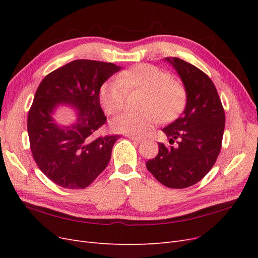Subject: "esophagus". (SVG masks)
Listing matches in <instances>:
<instances>
[{
  "instance_id": "obj_1",
  "label": "esophagus",
  "mask_w": 258,
  "mask_h": 258,
  "mask_svg": "<svg viewBox=\"0 0 258 258\" xmlns=\"http://www.w3.org/2000/svg\"><path fill=\"white\" fill-rule=\"evenodd\" d=\"M127 137H128L130 140H132V141H135V142H137V143H140V142H142V141H143V139H142V138H140V137L130 136V135H128Z\"/></svg>"
}]
</instances>
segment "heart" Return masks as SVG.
I'll use <instances>...</instances> for the list:
<instances>
[{"mask_svg":"<svg viewBox=\"0 0 258 258\" xmlns=\"http://www.w3.org/2000/svg\"><path fill=\"white\" fill-rule=\"evenodd\" d=\"M145 91L142 112L127 111L113 120L115 131L130 136H143L160 118L170 120L183 110L186 102L184 85L173 80L165 70L142 63L132 67L118 75V79L106 82L100 89V102L104 111L116 115L126 104L128 92Z\"/></svg>","mask_w":258,"mask_h":258,"instance_id":"1","label":"heart"}]
</instances>
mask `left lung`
<instances>
[{
  "label": "left lung",
  "instance_id": "left-lung-1",
  "mask_svg": "<svg viewBox=\"0 0 258 258\" xmlns=\"http://www.w3.org/2000/svg\"><path fill=\"white\" fill-rule=\"evenodd\" d=\"M181 77L187 95L183 114L162 131L170 139L166 146L146 162L158 182L169 188H186L204 178L220 155L225 112L217 90L200 69L178 58H166Z\"/></svg>",
  "mask_w": 258,
  "mask_h": 258
}]
</instances>
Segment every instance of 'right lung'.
<instances>
[{"label":"right lung","instance_id":"1","mask_svg":"<svg viewBox=\"0 0 258 258\" xmlns=\"http://www.w3.org/2000/svg\"><path fill=\"white\" fill-rule=\"evenodd\" d=\"M120 67L111 62L80 59L44 77L28 114L30 148L37 167L63 188L89 186L106 168L118 135L97 136L106 122L100 88ZM79 110L77 122L61 127L51 114L57 104Z\"/></svg>","mask_w":258,"mask_h":258}]
</instances>
